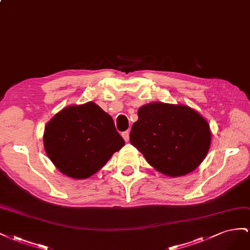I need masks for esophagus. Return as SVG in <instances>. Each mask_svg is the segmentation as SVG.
Segmentation results:
<instances>
[{"instance_id": "1", "label": "esophagus", "mask_w": 250, "mask_h": 250, "mask_svg": "<svg viewBox=\"0 0 250 250\" xmlns=\"http://www.w3.org/2000/svg\"><path fill=\"white\" fill-rule=\"evenodd\" d=\"M121 135H123V138H124L125 141H129V139H130V132H129V131L124 132Z\"/></svg>"}]
</instances>
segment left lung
Returning a JSON list of instances; mask_svg holds the SVG:
<instances>
[{"mask_svg": "<svg viewBox=\"0 0 250 250\" xmlns=\"http://www.w3.org/2000/svg\"><path fill=\"white\" fill-rule=\"evenodd\" d=\"M130 141L156 170L181 177L205 159L211 132L208 120L188 105L149 103L138 109Z\"/></svg>", "mask_w": 250, "mask_h": 250, "instance_id": "left-lung-1", "label": "left lung"}]
</instances>
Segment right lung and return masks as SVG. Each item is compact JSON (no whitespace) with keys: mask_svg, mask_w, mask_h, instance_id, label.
<instances>
[{"mask_svg":"<svg viewBox=\"0 0 250 250\" xmlns=\"http://www.w3.org/2000/svg\"><path fill=\"white\" fill-rule=\"evenodd\" d=\"M48 158L61 173L88 179L125 146L112 117L93 102L71 104L48 121L44 132Z\"/></svg>","mask_w":250,"mask_h":250,"instance_id":"obj_1","label":"right lung"}]
</instances>
